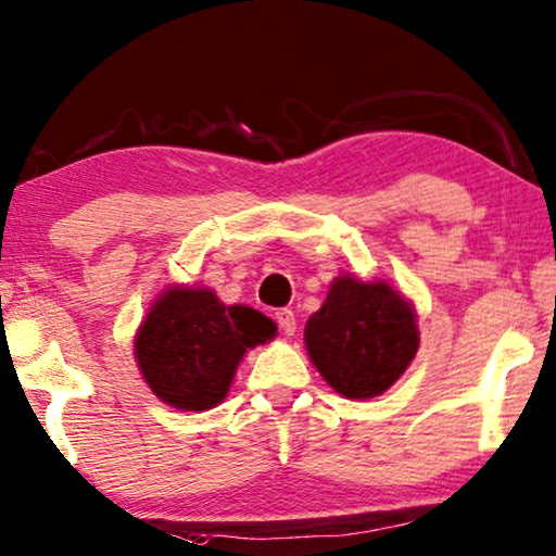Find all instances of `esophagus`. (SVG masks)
Masks as SVG:
<instances>
[{"label":"esophagus","mask_w":556,"mask_h":556,"mask_svg":"<svg viewBox=\"0 0 556 556\" xmlns=\"http://www.w3.org/2000/svg\"><path fill=\"white\" fill-rule=\"evenodd\" d=\"M276 323H278V327H280V332H283L286 337H293L295 334V315H293V309H288V307H283V309H276Z\"/></svg>","instance_id":"1"}]
</instances>
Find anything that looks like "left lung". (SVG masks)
I'll use <instances>...</instances> for the list:
<instances>
[{"label": "left lung", "instance_id": "8db88e82", "mask_svg": "<svg viewBox=\"0 0 556 556\" xmlns=\"http://www.w3.org/2000/svg\"><path fill=\"white\" fill-rule=\"evenodd\" d=\"M305 346L329 388L349 401L383 395L420 349L415 305L386 280L342 273L307 319Z\"/></svg>", "mask_w": 556, "mask_h": 556}]
</instances>
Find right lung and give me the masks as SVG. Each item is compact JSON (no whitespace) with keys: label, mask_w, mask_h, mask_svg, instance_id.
I'll return each instance as SVG.
<instances>
[{"label":"right lung","mask_w":556,"mask_h":556,"mask_svg":"<svg viewBox=\"0 0 556 556\" xmlns=\"http://www.w3.org/2000/svg\"><path fill=\"white\" fill-rule=\"evenodd\" d=\"M276 334L258 309L224 305L210 288L168 286L136 329L134 358L161 403L202 413L227 397L249 349Z\"/></svg>","instance_id":"add662e5"}]
</instances>
